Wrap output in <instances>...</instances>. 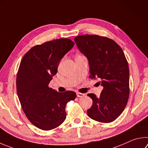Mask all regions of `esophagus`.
<instances>
[{
    "instance_id": "34e87169",
    "label": "esophagus",
    "mask_w": 148,
    "mask_h": 148,
    "mask_svg": "<svg viewBox=\"0 0 148 148\" xmlns=\"http://www.w3.org/2000/svg\"><path fill=\"white\" fill-rule=\"evenodd\" d=\"M76 95H77V97H83V96H84L85 95V94H83V93H81V92H77L76 93Z\"/></svg>"
}]
</instances>
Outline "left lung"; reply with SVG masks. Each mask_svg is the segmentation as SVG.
<instances>
[{
    "label": "left lung",
    "instance_id": "obj_1",
    "mask_svg": "<svg viewBox=\"0 0 148 148\" xmlns=\"http://www.w3.org/2000/svg\"><path fill=\"white\" fill-rule=\"evenodd\" d=\"M74 41L88 61L89 77L100 79L103 87L100 97L87 95L92 100L88 116L100 122H111L122 114L130 96V71L124 53L108 37L84 35L76 37Z\"/></svg>",
    "mask_w": 148,
    "mask_h": 148
}]
</instances>
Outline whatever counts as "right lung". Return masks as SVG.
Listing matches in <instances>:
<instances>
[{"label": "right lung", "mask_w": 148, "mask_h": 148, "mask_svg": "<svg viewBox=\"0 0 148 148\" xmlns=\"http://www.w3.org/2000/svg\"><path fill=\"white\" fill-rule=\"evenodd\" d=\"M69 39H59L32 47L24 56L16 80L18 100L32 124L45 131L60 125L66 119L65 107L76 94L58 92L48 84L57 74L63 56L74 47Z\"/></svg>", "instance_id": "1"}]
</instances>
